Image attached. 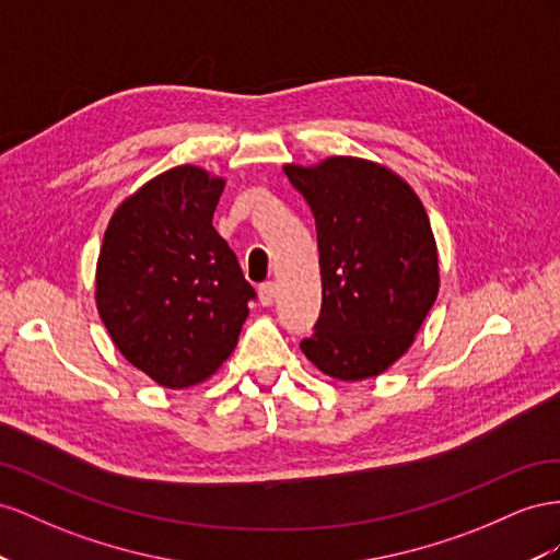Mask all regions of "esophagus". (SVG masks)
<instances>
[{"label":"esophagus","mask_w":560,"mask_h":560,"mask_svg":"<svg viewBox=\"0 0 560 560\" xmlns=\"http://www.w3.org/2000/svg\"><path fill=\"white\" fill-rule=\"evenodd\" d=\"M258 295H260L262 307H269L271 302H275V298H277V283H275V281H265V283H260Z\"/></svg>","instance_id":"obj_1"}]
</instances>
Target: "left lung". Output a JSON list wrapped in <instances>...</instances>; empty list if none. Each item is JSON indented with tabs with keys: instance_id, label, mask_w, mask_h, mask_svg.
Instances as JSON below:
<instances>
[{
	"instance_id": "8db88e82",
	"label": "left lung",
	"mask_w": 560,
	"mask_h": 560,
	"mask_svg": "<svg viewBox=\"0 0 560 560\" xmlns=\"http://www.w3.org/2000/svg\"><path fill=\"white\" fill-rule=\"evenodd\" d=\"M316 222L322 314L300 342L345 382L401 359L439 295L436 242L422 201L398 175L357 156L283 166Z\"/></svg>"
}]
</instances>
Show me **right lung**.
Masks as SVG:
<instances>
[{
    "label": "right lung",
    "instance_id": "obj_1",
    "mask_svg": "<svg viewBox=\"0 0 560 560\" xmlns=\"http://www.w3.org/2000/svg\"><path fill=\"white\" fill-rule=\"evenodd\" d=\"M225 180L175 166L112 215L95 267V305L112 342L168 389L209 380L248 316L253 285L213 228Z\"/></svg>",
    "mask_w": 560,
    "mask_h": 560
}]
</instances>
